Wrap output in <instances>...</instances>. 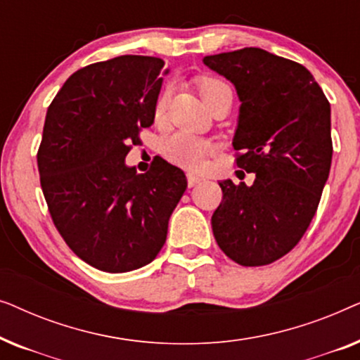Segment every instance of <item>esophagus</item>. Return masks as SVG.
<instances>
[{"mask_svg": "<svg viewBox=\"0 0 360 360\" xmlns=\"http://www.w3.org/2000/svg\"><path fill=\"white\" fill-rule=\"evenodd\" d=\"M186 180H188V186H195L196 184H200L201 181L200 176L193 174H186Z\"/></svg>", "mask_w": 360, "mask_h": 360, "instance_id": "esophagus-1", "label": "esophagus"}]
</instances>
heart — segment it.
Masks as SVG:
<instances>
[{
    "instance_id": "b5f03b06",
    "label": "heart",
    "mask_w": 360,
    "mask_h": 360,
    "mask_svg": "<svg viewBox=\"0 0 360 360\" xmlns=\"http://www.w3.org/2000/svg\"><path fill=\"white\" fill-rule=\"evenodd\" d=\"M224 90H231V88L228 83L218 80V78H205L200 83V93L208 106ZM165 108L167 93L164 91L159 96L155 105L157 117L164 115ZM162 152H164L167 159L175 162V164L188 167V169H198L203 164L205 157L213 152V144L210 141L201 139V137L190 134L186 131H176L172 132V134H169L162 141Z\"/></svg>"
}]
</instances>
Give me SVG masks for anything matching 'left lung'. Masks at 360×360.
Returning a JSON list of instances; mask_svg holds the SVG:
<instances>
[{"mask_svg": "<svg viewBox=\"0 0 360 360\" xmlns=\"http://www.w3.org/2000/svg\"><path fill=\"white\" fill-rule=\"evenodd\" d=\"M240 100L233 147L236 164L254 184L219 181L223 201L213 213L221 250L244 267L288 254L316 213L333 159L331 106L311 73L264 49L206 56Z\"/></svg>", "mask_w": 360, "mask_h": 360, "instance_id": "obj_1", "label": "left lung"}]
</instances>
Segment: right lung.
Returning <instances> with one entry per match:
<instances>
[{"label":"right lung","instance_id":"right-lung-1","mask_svg":"<svg viewBox=\"0 0 360 360\" xmlns=\"http://www.w3.org/2000/svg\"><path fill=\"white\" fill-rule=\"evenodd\" d=\"M164 65L147 56L91 63L47 110L37 167L49 213L68 248L103 272L152 262L186 190L184 172L160 157L146 174L124 162L154 122Z\"/></svg>","mask_w":360,"mask_h":360}]
</instances>
